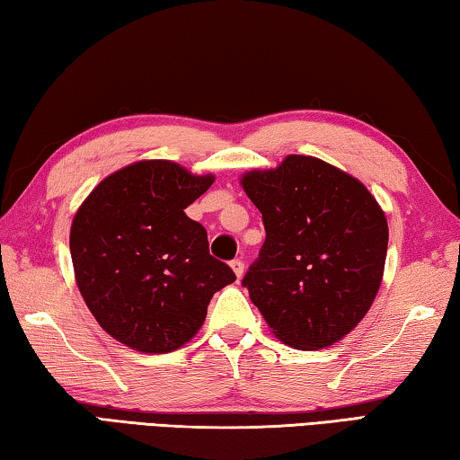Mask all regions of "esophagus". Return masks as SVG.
I'll use <instances>...</instances> for the list:
<instances>
[{
  "label": "esophagus",
  "instance_id": "34e87169",
  "mask_svg": "<svg viewBox=\"0 0 460 460\" xmlns=\"http://www.w3.org/2000/svg\"><path fill=\"white\" fill-rule=\"evenodd\" d=\"M231 268H233V271H235V276L237 278H241V276H243V271H245V263H243V260H233L231 261Z\"/></svg>",
  "mask_w": 460,
  "mask_h": 460
}]
</instances>
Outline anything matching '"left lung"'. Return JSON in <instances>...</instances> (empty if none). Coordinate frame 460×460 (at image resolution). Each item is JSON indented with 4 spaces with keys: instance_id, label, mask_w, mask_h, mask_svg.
Instances as JSON below:
<instances>
[{
    "instance_id": "1",
    "label": "left lung",
    "mask_w": 460,
    "mask_h": 460,
    "mask_svg": "<svg viewBox=\"0 0 460 460\" xmlns=\"http://www.w3.org/2000/svg\"><path fill=\"white\" fill-rule=\"evenodd\" d=\"M266 241L243 284L279 341L323 349L367 314L384 276L387 221L353 176L310 155L249 172Z\"/></svg>"
}]
</instances>
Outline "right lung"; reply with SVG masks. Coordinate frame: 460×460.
<instances>
[{"label":"right lung","mask_w":460,"mask_h":460,"mask_svg":"<svg viewBox=\"0 0 460 460\" xmlns=\"http://www.w3.org/2000/svg\"><path fill=\"white\" fill-rule=\"evenodd\" d=\"M213 176L147 160L107 176L75 215L76 284L97 323L123 345L170 353L205 323L213 294L235 279L186 217Z\"/></svg>","instance_id":"add662e5"}]
</instances>
